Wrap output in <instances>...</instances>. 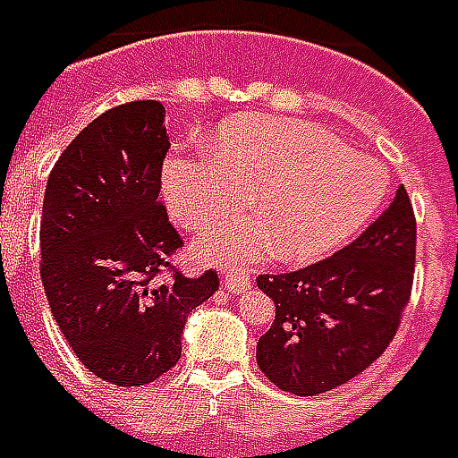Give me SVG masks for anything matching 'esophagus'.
<instances>
[{
    "label": "esophagus",
    "instance_id": "esophagus-1",
    "mask_svg": "<svg viewBox=\"0 0 458 458\" xmlns=\"http://www.w3.org/2000/svg\"><path fill=\"white\" fill-rule=\"evenodd\" d=\"M249 281H251V274L244 271V268H234V266L224 268V288H226V291L239 293L242 288L249 286Z\"/></svg>",
    "mask_w": 458,
    "mask_h": 458
}]
</instances>
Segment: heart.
<instances>
[{"instance_id":"b5f03b06","label":"heart","mask_w":458,"mask_h":458,"mask_svg":"<svg viewBox=\"0 0 458 458\" xmlns=\"http://www.w3.org/2000/svg\"><path fill=\"white\" fill-rule=\"evenodd\" d=\"M172 214L194 232L244 212L251 194L261 219L246 216L204 239V254L254 259L271 244L278 259L327 254L377 212L385 174L377 165L303 120L249 118L219 132V150L174 152L165 165Z\"/></svg>"}]
</instances>
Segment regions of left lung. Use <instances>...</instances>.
Returning <instances> with one entry per match:
<instances>
[{"label":"left lung","instance_id":"left-lung-1","mask_svg":"<svg viewBox=\"0 0 458 458\" xmlns=\"http://www.w3.org/2000/svg\"><path fill=\"white\" fill-rule=\"evenodd\" d=\"M417 219L404 187L368 229L323 261L261 274L276 303L256 362L284 392L316 397L358 377L387 350L410 303Z\"/></svg>","mask_w":458,"mask_h":458}]
</instances>
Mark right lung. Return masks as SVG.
Masks as SVG:
<instances>
[{
	"instance_id": "1",
	"label": "right lung",
	"mask_w": 458,
	"mask_h": 458,
	"mask_svg": "<svg viewBox=\"0 0 458 458\" xmlns=\"http://www.w3.org/2000/svg\"><path fill=\"white\" fill-rule=\"evenodd\" d=\"M165 108L132 100L73 138L48 174L41 284L64 338L118 387L160 379L182 355L184 320L219 288L214 268L170 264L184 244L160 202Z\"/></svg>"
}]
</instances>
